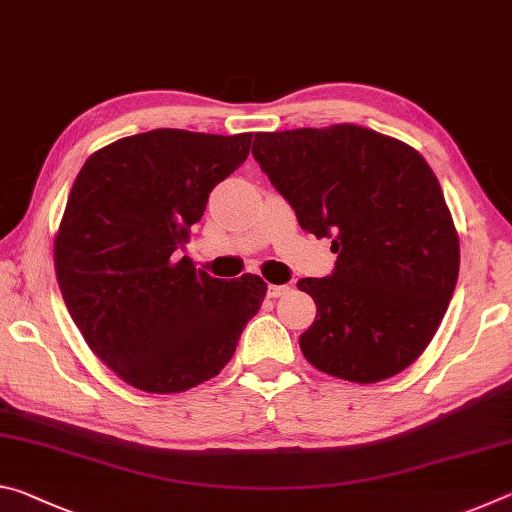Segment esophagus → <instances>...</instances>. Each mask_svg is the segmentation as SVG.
<instances>
[{"label":"esophagus","mask_w":512,"mask_h":512,"mask_svg":"<svg viewBox=\"0 0 512 512\" xmlns=\"http://www.w3.org/2000/svg\"><path fill=\"white\" fill-rule=\"evenodd\" d=\"M289 293V284H271L268 287V298H284Z\"/></svg>","instance_id":"obj_1"}]
</instances>
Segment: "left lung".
Returning <instances> with one entry per match:
<instances>
[{"label":"left lung","instance_id":"left-lung-1","mask_svg":"<svg viewBox=\"0 0 512 512\" xmlns=\"http://www.w3.org/2000/svg\"><path fill=\"white\" fill-rule=\"evenodd\" d=\"M253 155L302 230L332 239L329 277L298 289L316 302L300 334L311 366L357 384L409 368L454 296L461 246L427 160L357 124L257 133Z\"/></svg>","mask_w":512,"mask_h":512}]
</instances>
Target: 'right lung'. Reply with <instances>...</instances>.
Here are the masks:
<instances>
[{"label":"right lung","instance_id":"add662e5","mask_svg":"<svg viewBox=\"0 0 512 512\" xmlns=\"http://www.w3.org/2000/svg\"><path fill=\"white\" fill-rule=\"evenodd\" d=\"M253 133L155 128L85 160L54 239L58 287L90 350L144 393L219 375L262 307L266 282L219 280L176 255Z\"/></svg>","mask_w":512,"mask_h":512}]
</instances>
